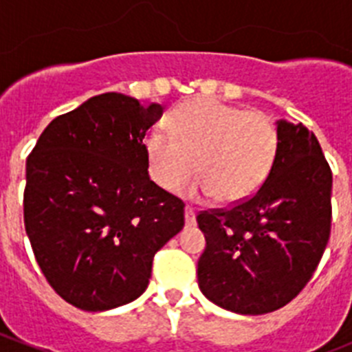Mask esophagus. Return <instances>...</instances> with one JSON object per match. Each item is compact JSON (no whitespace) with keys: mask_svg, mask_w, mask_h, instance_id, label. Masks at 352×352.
I'll use <instances>...</instances> for the list:
<instances>
[{"mask_svg":"<svg viewBox=\"0 0 352 352\" xmlns=\"http://www.w3.org/2000/svg\"><path fill=\"white\" fill-rule=\"evenodd\" d=\"M195 213H197V210H195L194 206H186L185 208L186 226H195Z\"/></svg>","mask_w":352,"mask_h":352,"instance_id":"34e87169","label":"esophagus"}]
</instances>
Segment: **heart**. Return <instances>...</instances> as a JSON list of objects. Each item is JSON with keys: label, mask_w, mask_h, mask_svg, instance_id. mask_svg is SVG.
<instances>
[{"label": "heart", "mask_w": 352, "mask_h": 352, "mask_svg": "<svg viewBox=\"0 0 352 352\" xmlns=\"http://www.w3.org/2000/svg\"><path fill=\"white\" fill-rule=\"evenodd\" d=\"M167 131L151 130L144 141L153 182L167 192L182 190L195 170L194 190L223 203L254 194L278 151V132L266 114L210 96L178 105L167 116Z\"/></svg>", "instance_id": "heart-1"}]
</instances>
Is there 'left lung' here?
Masks as SVG:
<instances>
[{"mask_svg":"<svg viewBox=\"0 0 352 352\" xmlns=\"http://www.w3.org/2000/svg\"><path fill=\"white\" fill-rule=\"evenodd\" d=\"M278 151L257 192L229 208L201 211L206 248L199 287L222 309L261 316L309 284L331 231V169L301 123H276Z\"/></svg>","mask_w":352,"mask_h":352,"instance_id":"obj_1","label":"left lung"}]
</instances>
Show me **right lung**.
<instances>
[{"mask_svg":"<svg viewBox=\"0 0 352 352\" xmlns=\"http://www.w3.org/2000/svg\"><path fill=\"white\" fill-rule=\"evenodd\" d=\"M160 104L93 96L54 118L26 160L24 227L67 303L116 309L148 287L153 257L185 226V203L149 179L146 132Z\"/></svg>","mask_w":352,"mask_h":352,"instance_id":"right-lung-1","label":"right lung"}]
</instances>
